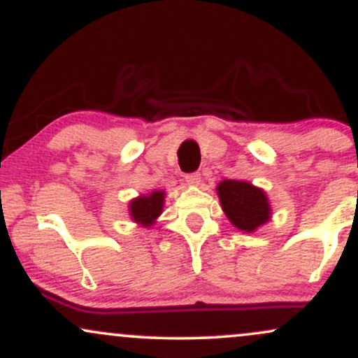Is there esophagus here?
Here are the masks:
<instances>
[{"label": "esophagus", "mask_w": 358, "mask_h": 358, "mask_svg": "<svg viewBox=\"0 0 358 358\" xmlns=\"http://www.w3.org/2000/svg\"><path fill=\"white\" fill-rule=\"evenodd\" d=\"M186 182L189 184V186H199L201 184V174H198V172H196V174H189V176H186Z\"/></svg>", "instance_id": "esophagus-1"}]
</instances>
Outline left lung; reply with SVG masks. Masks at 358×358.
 I'll list each match as a JSON object with an SVG mask.
<instances>
[{
    "mask_svg": "<svg viewBox=\"0 0 358 358\" xmlns=\"http://www.w3.org/2000/svg\"><path fill=\"white\" fill-rule=\"evenodd\" d=\"M223 213L240 231L254 233L272 218V208L266 191L252 182L224 179L216 186Z\"/></svg>",
    "mask_w": 358,
    "mask_h": 358,
    "instance_id": "obj_1",
    "label": "left lung"
}]
</instances>
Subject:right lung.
Wrapping results in <instances>:
<instances>
[{
	"label": "right lung",
	"mask_w": 358,
	"mask_h": 358,
	"mask_svg": "<svg viewBox=\"0 0 358 358\" xmlns=\"http://www.w3.org/2000/svg\"><path fill=\"white\" fill-rule=\"evenodd\" d=\"M166 203V191H152L148 194L136 196L128 203L130 220L143 228H150L162 215Z\"/></svg>",
	"instance_id": "obj_1"
}]
</instances>
